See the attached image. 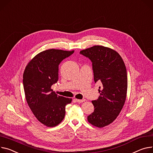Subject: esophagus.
Here are the masks:
<instances>
[{"mask_svg":"<svg viewBox=\"0 0 153 153\" xmlns=\"http://www.w3.org/2000/svg\"><path fill=\"white\" fill-rule=\"evenodd\" d=\"M75 100H76V102H78V103H82V102H85V99H75Z\"/></svg>","mask_w":153,"mask_h":153,"instance_id":"34e87169","label":"esophagus"}]
</instances>
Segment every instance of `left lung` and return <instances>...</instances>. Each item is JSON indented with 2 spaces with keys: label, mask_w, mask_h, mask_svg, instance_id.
<instances>
[{
  "label": "left lung",
  "mask_w": 153,
  "mask_h": 153,
  "mask_svg": "<svg viewBox=\"0 0 153 153\" xmlns=\"http://www.w3.org/2000/svg\"><path fill=\"white\" fill-rule=\"evenodd\" d=\"M80 54L92 61L95 83L102 85L98 99L92 101L94 111L88 116L90 124L102 128L116 119L124 105L127 91L126 65L118 53L103 46H93Z\"/></svg>",
  "instance_id": "obj_1"
}]
</instances>
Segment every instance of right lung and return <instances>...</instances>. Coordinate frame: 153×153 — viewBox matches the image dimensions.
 I'll return each mask as SVG.
<instances>
[{"instance_id":"obj_1","label":"right lung","mask_w":153,"mask_h":153,"mask_svg":"<svg viewBox=\"0 0 153 153\" xmlns=\"http://www.w3.org/2000/svg\"><path fill=\"white\" fill-rule=\"evenodd\" d=\"M72 51L50 49L40 52L28 62L23 74L25 97L35 117L43 125L55 127L64 120L66 105L72 99L57 96L51 86L58 80L59 65Z\"/></svg>"}]
</instances>
